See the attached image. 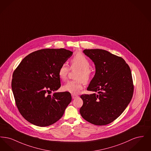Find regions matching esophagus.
I'll list each match as a JSON object with an SVG mask.
<instances>
[{"instance_id":"obj_1","label":"esophagus","mask_w":151,"mask_h":151,"mask_svg":"<svg viewBox=\"0 0 151 151\" xmlns=\"http://www.w3.org/2000/svg\"><path fill=\"white\" fill-rule=\"evenodd\" d=\"M79 96H78V95H76V94H72V98L73 99H76V98H77V97H78Z\"/></svg>"}]
</instances>
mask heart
<instances>
[{
	"mask_svg": "<svg viewBox=\"0 0 151 151\" xmlns=\"http://www.w3.org/2000/svg\"><path fill=\"white\" fill-rule=\"evenodd\" d=\"M71 70H78L75 81H69L62 86V89L70 93H78L83 88L84 83L88 82L91 77L92 71L89 69L91 64L88 58L83 54L75 55L70 61ZM69 68L66 64L61 65L58 70V76L62 81L67 79Z\"/></svg>",
	"mask_w": 151,
	"mask_h": 151,
	"instance_id": "heart-1",
	"label": "heart"
}]
</instances>
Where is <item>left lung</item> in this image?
I'll list each match as a JSON object with an SVG mask.
<instances>
[{"label":"left lung","instance_id":"1","mask_svg":"<svg viewBox=\"0 0 151 151\" xmlns=\"http://www.w3.org/2000/svg\"><path fill=\"white\" fill-rule=\"evenodd\" d=\"M83 52L94 63L96 73L88 91L97 94H82L81 116L95 125L113 122L132 99L134 85L129 65L120 57L102 49H86Z\"/></svg>","mask_w":151,"mask_h":151}]
</instances>
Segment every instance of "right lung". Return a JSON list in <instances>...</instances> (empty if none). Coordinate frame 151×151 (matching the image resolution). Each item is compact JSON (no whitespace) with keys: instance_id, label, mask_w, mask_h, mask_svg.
I'll use <instances>...</instances> for the list:
<instances>
[{"instance_id":"1","label":"right lung","mask_w":151,"mask_h":151,"mask_svg":"<svg viewBox=\"0 0 151 151\" xmlns=\"http://www.w3.org/2000/svg\"><path fill=\"white\" fill-rule=\"evenodd\" d=\"M65 49H46L24 58L12 75V89L16 106L28 122L46 127L57 122L71 102L68 92H54L60 87L58 70L72 55Z\"/></svg>"}]
</instances>
